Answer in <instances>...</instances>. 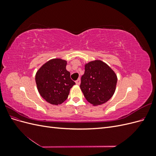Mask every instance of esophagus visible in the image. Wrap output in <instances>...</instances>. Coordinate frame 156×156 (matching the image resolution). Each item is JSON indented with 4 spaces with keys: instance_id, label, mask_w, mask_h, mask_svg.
Listing matches in <instances>:
<instances>
[{
    "instance_id": "esophagus-1",
    "label": "esophagus",
    "mask_w": 156,
    "mask_h": 156,
    "mask_svg": "<svg viewBox=\"0 0 156 156\" xmlns=\"http://www.w3.org/2000/svg\"><path fill=\"white\" fill-rule=\"evenodd\" d=\"M75 83H76V84H77V85H79L80 83H81V79H80V78H79L76 81H75Z\"/></svg>"
}]
</instances>
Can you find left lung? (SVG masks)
I'll return each instance as SVG.
<instances>
[{"label": "left lung", "instance_id": "left-lung-1", "mask_svg": "<svg viewBox=\"0 0 156 156\" xmlns=\"http://www.w3.org/2000/svg\"><path fill=\"white\" fill-rule=\"evenodd\" d=\"M80 88L86 100L93 105H99L110 100L115 93L117 77L113 70L101 60L85 65Z\"/></svg>", "mask_w": 156, "mask_h": 156}]
</instances>
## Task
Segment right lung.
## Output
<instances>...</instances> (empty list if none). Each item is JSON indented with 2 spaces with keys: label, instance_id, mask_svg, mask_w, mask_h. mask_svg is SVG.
I'll return each mask as SVG.
<instances>
[{
  "label": "right lung",
  "instance_id": "add662e5",
  "mask_svg": "<svg viewBox=\"0 0 156 156\" xmlns=\"http://www.w3.org/2000/svg\"><path fill=\"white\" fill-rule=\"evenodd\" d=\"M66 60L55 58L46 62L37 71L36 83L41 96L53 105H60L66 100L70 88L75 83L66 69Z\"/></svg>",
  "mask_w": 156,
  "mask_h": 156
}]
</instances>
